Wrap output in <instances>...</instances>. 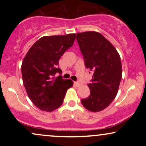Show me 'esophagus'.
Instances as JSON below:
<instances>
[{
	"label": "esophagus",
	"instance_id": "1",
	"mask_svg": "<svg viewBox=\"0 0 146 146\" xmlns=\"http://www.w3.org/2000/svg\"><path fill=\"white\" fill-rule=\"evenodd\" d=\"M74 84L75 85V86H80V85H81V84H80V83H79V82H74Z\"/></svg>",
	"mask_w": 146,
	"mask_h": 146
}]
</instances>
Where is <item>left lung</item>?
Instances as JSON below:
<instances>
[{
    "mask_svg": "<svg viewBox=\"0 0 146 146\" xmlns=\"http://www.w3.org/2000/svg\"><path fill=\"white\" fill-rule=\"evenodd\" d=\"M76 39L85 66L93 73L88 84L90 94L81 102L90 111H101L117 94L122 75L121 58L113 45L101 33H78Z\"/></svg>",
    "mask_w": 146,
    "mask_h": 146,
    "instance_id": "obj_1",
    "label": "left lung"
}]
</instances>
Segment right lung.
<instances>
[{"label": "right lung", "instance_id": "right-lung-1", "mask_svg": "<svg viewBox=\"0 0 146 146\" xmlns=\"http://www.w3.org/2000/svg\"><path fill=\"white\" fill-rule=\"evenodd\" d=\"M75 34L44 36L30 48L22 63L21 71L27 93L36 106L51 112L62 104L71 80H64L59 60L73 46Z\"/></svg>", "mask_w": 146, "mask_h": 146}]
</instances>
